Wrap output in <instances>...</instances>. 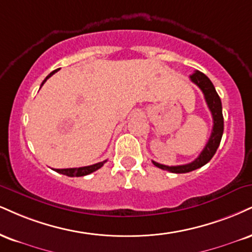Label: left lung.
I'll list each match as a JSON object with an SVG mask.
<instances>
[{
    "mask_svg": "<svg viewBox=\"0 0 252 252\" xmlns=\"http://www.w3.org/2000/svg\"><path fill=\"white\" fill-rule=\"evenodd\" d=\"M190 80L196 84L199 89L202 90L203 95H204L205 102H207L209 110H210L211 115H213V131H211L210 138H209L208 143L205 144L204 149L199 154L195 160L191 163L183 165H175V166H168L164 164H159V163L154 162L157 168L163 169V170L174 172V174H186V172H190L196 169L201 168V166L205 165L207 163L213 158L215 154L220 147V139L223 136L224 130V120H223V113H222V102H220V96L215 89L213 82L209 80L207 75H204L201 71H195L192 75H190Z\"/></svg>",
    "mask_w": 252,
    "mask_h": 252,
    "instance_id": "1",
    "label": "left lung"
}]
</instances>
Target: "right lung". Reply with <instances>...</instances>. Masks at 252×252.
I'll use <instances>...</instances> for the list:
<instances>
[{
	"label": "right lung",
	"instance_id": "right-lung-1",
	"mask_svg": "<svg viewBox=\"0 0 252 252\" xmlns=\"http://www.w3.org/2000/svg\"><path fill=\"white\" fill-rule=\"evenodd\" d=\"M56 71H59V69H56V70L51 71L49 75H48L47 77L44 78V81L42 82L41 87L43 86L44 82L48 80L50 76H53L54 74H55ZM107 162V159L103 160V162H98L96 163V164H93V165H88V166H81V168H68V169H54L56 172H59V174H62V175H65V176H69V177H81V176H86V175H89L92 174V172L98 170L99 168H102L103 164Z\"/></svg>",
	"mask_w": 252,
	"mask_h": 252
}]
</instances>
